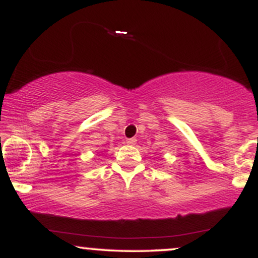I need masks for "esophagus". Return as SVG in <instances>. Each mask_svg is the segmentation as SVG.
I'll return each instance as SVG.
<instances>
[{"mask_svg": "<svg viewBox=\"0 0 258 258\" xmlns=\"http://www.w3.org/2000/svg\"><path fill=\"white\" fill-rule=\"evenodd\" d=\"M126 143L128 145H135L136 143H137V139H136V138H130V139H127Z\"/></svg>", "mask_w": 258, "mask_h": 258, "instance_id": "34e87169", "label": "esophagus"}]
</instances>
